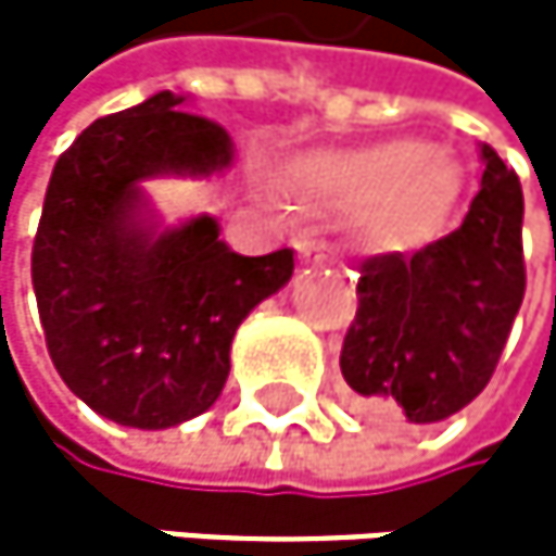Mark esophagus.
<instances>
[{
	"label": "esophagus",
	"mask_w": 556,
	"mask_h": 556,
	"mask_svg": "<svg viewBox=\"0 0 556 556\" xmlns=\"http://www.w3.org/2000/svg\"><path fill=\"white\" fill-rule=\"evenodd\" d=\"M296 250H300L303 260H313V263H327L330 260V247L319 243V240H300Z\"/></svg>",
	"instance_id": "34e87169"
}]
</instances>
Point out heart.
<instances>
[{
	"mask_svg": "<svg viewBox=\"0 0 556 556\" xmlns=\"http://www.w3.org/2000/svg\"><path fill=\"white\" fill-rule=\"evenodd\" d=\"M293 189L313 206L359 213L387 243L430 232L457 197V169L427 142L396 139L353 153L303 156L290 169Z\"/></svg>",
	"mask_w": 556,
	"mask_h": 556,
	"instance_id": "obj_1",
	"label": "heart"
}]
</instances>
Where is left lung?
I'll list each match as a JSON object with an SVG mask.
<instances>
[{
	"instance_id": "obj_1",
	"label": "left lung",
	"mask_w": 556,
	"mask_h": 556,
	"mask_svg": "<svg viewBox=\"0 0 556 556\" xmlns=\"http://www.w3.org/2000/svg\"><path fill=\"white\" fill-rule=\"evenodd\" d=\"M464 223L417 253L359 263L340 370L363 417L437 424L490 383L523 303V193L490 146Z\"/></svg>"
}]
</instances>
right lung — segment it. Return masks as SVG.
<instances>
[{
    "mask_svg": "<svg viewBox=\"0 0 556 556\" xmlns=\"http://www.w3.org/2000/svg\"><path fill=\"white\" fill-rule=\"evenodd\" d=\"M232 163L226 129L156 92L96 119L55 160L33 243L46 346L66 387L123 427L166 430L210 410L247 313L293 276V250L240 256L219 223L156 229L139 182Z\"/></svg>",
    "mask_w": 556,
    "mask_h": 556,
    "instance_id": "right-lung-1",
    "label": "right lung"
}]
</instances>
